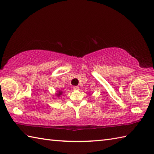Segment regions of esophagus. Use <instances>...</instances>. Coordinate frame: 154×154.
Listing matches in <instances>:
<instances>
[{
    "label": "esophagus",
    "instance_id": "esophagus-1",
    "mask_svg": "<svg viewBox=\"0 0 154 154\" xmlns=\"http://www.w3.org/2000/svg\"><path fill=\"white\" fill-rule=\"evenodd\" d=\"M73 89L74 90H77V89H79V87H77V86H73Z\"/></svg>",
    "mask_w": 154,
    "mask_h": 154
}]
</instances>
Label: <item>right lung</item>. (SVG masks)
<instances>
[{
  "label": "right lung",
  "instance_id": "obj_1",
  "mask_svg": "<svg viewBox=\"0 0 154 154\" xmlns=\"http://www.w3.org/2000/svg\"><path fill=\"white\" fill-rule=\"evenodd\" d=\"M62 93H63V92H62V91H59V93H57V96H59V97L60 95H62Z\"/></svg>",
  "mask_w": 154,
  "mask_h": 154
}]
</instances>
